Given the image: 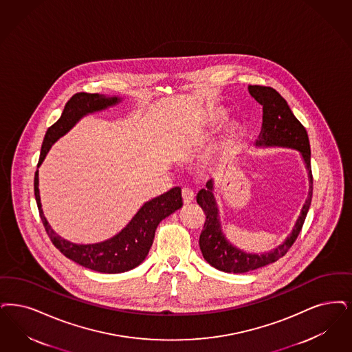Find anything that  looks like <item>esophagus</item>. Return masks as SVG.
<instances>
[{"label": "esophagus", "mask_w": 352, "mask_h": 352, "mask_svg": "<svg viewBox=\"0 0 352 352\" xmlns=\"http://www.w3.org/2000/svg\"><path fill=\"white\" fill-rule=\"evenodd\" d=\"M182 199L184 204H190L194 200V192L190 188H183Z\"/></svg>", "instance_id": "1"}]
</instances>
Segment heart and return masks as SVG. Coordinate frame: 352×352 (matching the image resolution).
Instances as JSON below:
<instances>
[{"label": "heart", "mask_w": 352, "mask_h": 352, "mask_svg": "<svg viewBox=\"0 0 352 352\" xmlns=\"http://www.w3.org/2000/svg\"><path fill=\"white\" fill-rule=\"evenodd\" d=\"M221 122H223V115H221V113H217V115L212 116L211 119H210V126H217V124L221 123ZM233 138H234V129H233V128H229L228 132H226V140L229 142Z\"/></svg>", "instance_id": "heart-1"}]
</instances>
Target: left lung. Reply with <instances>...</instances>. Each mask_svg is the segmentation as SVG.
<instances>
[{
	"instance_id": "obj_1",
	"label": "left lung",
	"mask_w": 352,
	"mask_h": 352,
	"mask_svg": "<svg viewBox=\"0 0 352 352\" xmlns=\"http://www.w3.org/2000/svg\"><path fill=\"white\" fill-rule=\"evenodd\" d=\"M249 93L263 107L262 129L254 145L256 148L280 146L298 151L308 171L309 192L292 232L279 246L263 254L246 253L232 245L223 233L219 208L213 194V179L207 182L206 188H201L197 195V204L206 213V221L200 233L199 246L204 259L212 267L233 274H243L267 266L285 255L301 232L307 213L309 211L313 194L309 138L307 129L296 119L287 100L275 89L268 86L249 85Z\"/></svg>"
}]
</instances>
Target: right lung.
Instances as JSON below:
<instances>
[{
	"label": "right lung",
	"mask_w": 352,
	"mask_h": 352,
	"mask_svg": "<svg viewBox=\"0 0 352 352\" xmlns=\"http://www.w3.org/2000/svg\"><path fill=\"white\" fill-rule=\"evenodd\" d=\"M120 102L122 98L119 97H106L103 94H74L67 102L60 119L45 132L38 168L42 165L51 146L68 133L84 116L106 110ZM34 191L43 226L56 249L80 266L104 274L126 272L142 263L153 243L158 224L183 206L182 190L181 187H174L168 192L144 203L132 220L111 239L82 245L60 237L48 224L43 213L39 195V170L35 173Z\"/></svg>",
	"instance_id": "1"
}]
</instances>
